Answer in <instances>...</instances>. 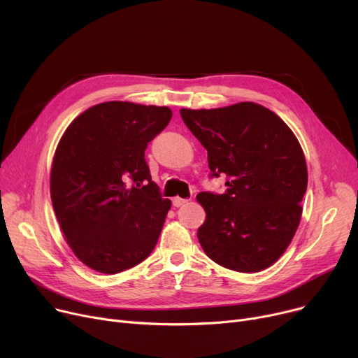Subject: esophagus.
I'll return each instance as SVG.
<instances>
[{
  "mask_svg": "<svg viewBox=\"0 0 358 358\" xmlns=\"http://www.w3.org/2000/svg\"><path fill=\"white\" fill-rule=\"evenodd\" d=\"M187 201H189V200H187V199H181V197H174V199H173V204L176 206V208H180V206L185 204Z\"/></svg>",
  "mask_w": 358,
  "mask_h": 358,
  "instance_id": "1",
  "label": "esophagus"
}]
</instances>
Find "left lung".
<instances>
[{
  "label": "left lung",
  "instance_id": "8db88e82",
  "mask_svg": "<svg viewBox=\"0 0 358 358\" xmlns=\"http://www.w3.org/2000/svg\"><path fill=\"white\" fill-rule=\"evenodd\" d=\"M180 115L208 150L209 176H227L223 194H197L206 212L197 231L203 251L239 273L273 266L296 234L308 187L305 155L293 131L255 103L181 108Z\"/></svg>",
  "mask_w": 358,
  "mask_h": 358
}]
</instances>
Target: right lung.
<instances>
[{
  "instance_id": "obj_1",
  "label": "right lung",
  "mask_w": 358,
  "mask_h": 358,
  "mask_svg": "<svg viewBox=\"0 0 358 358\" xmlns=\"http://www.w3.org/2000/svg\"><path fill=\"white\" fill-rule=\"evenodd\" d=\"M171 117L168 107L108 101L65 130L50 197L68 245L90 268L116 274L155 248L171 201L152 181L145 150Z\"/></svg>"
}]
</instances>
